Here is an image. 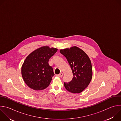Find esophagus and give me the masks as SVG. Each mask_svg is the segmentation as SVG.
Listing matches in <instances>:
<instances>
[{"label":"esophagus","instance_id":"esophagus-1","mask_svg":"<svg viewBox=\"0 0 121 121\" xmlns=\"http://www.w3.org/2000/svg\"><path fill=\"white\" fill-rule=\"evenodd\" d=\"M63 76V73L62 72H61L60 74L57 75V77H62Z\"/></svg>","mask_w":121,"mask_h":121}]
</instances>
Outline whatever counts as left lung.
Here are the masks:
<instances>
[{"label": "left lung", "mask_w": 121, "mask_h": 121, "mask_svg": "<svg viewBox=\"0 0 121 121\" xmlns=\"http://www.w3.org/2000/svg\"><path fill=\"white\" fill-rule=\"evenodd\" d=\"M60 52L66 57L73 75L70 82L64 83L65 88L73 93L82 92L89 86L92 78V67L89 57L76 46L61 49Z\"/></svg>", "instance_id": "left-lung-1"}]
</instances>
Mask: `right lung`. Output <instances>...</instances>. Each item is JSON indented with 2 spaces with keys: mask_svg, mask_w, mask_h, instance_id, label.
<instances>
[{
  "mask_svg": "<svg viewBox=\"0 0 121 121\" xmlns=\"http://www.w3.org/2000/svg\"><path fill=\"white\" fill-rule=\"evenodd\" d=\"M57 51V48L43 46L32 52L26 58L22 66V75L29 88L41 91L49 85L55 74L48 61Z\"/></svg>",
  "mask_w": 121,
  "mask_h": 121,
  "instance_id": "1",
  "label": "right lung"
}]
</instances>
